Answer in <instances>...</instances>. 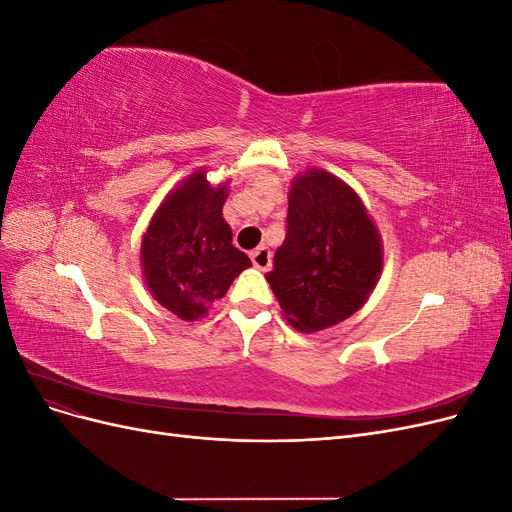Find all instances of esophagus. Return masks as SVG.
I'll return each instance as SVG.
<instances>
[{
	"mask_svg": "<svg viewBox=\"0 0 512 512\" xmlns=\"http://www.w3.org/2000/svg\"><path fill=\"white\" fill-rule=\"evenodd\" d=\"M252 262H254L256 269L267 271V269L271 267V252H269V247L260 245L258 250H254V252H252Z\"/></svg>",
	"mask_w": 512,
	"mask_h": 512,
	"instance_id": "esophagus-1",
	"label": "esophagus"
}]
</instances>
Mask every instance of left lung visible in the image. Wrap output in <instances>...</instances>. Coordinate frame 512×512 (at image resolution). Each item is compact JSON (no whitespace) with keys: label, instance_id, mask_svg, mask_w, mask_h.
Wrapping results in <instances>:
<instances>
[{"label":"left lung","instance_id":"obj_1","mask_svg":"<svg viewBox=\"0 0 512 512\" xmlns=\"http://www.w3.org/2000/svg\"><path fill=\"white\" fill-rule=\"evenodd\" d=\"M288 230L267 273L284 318L316 333L365 305L382 273V239L348 183L322 168L294 177Z\"/></svg>","mask_w":512,"mask_h":512}]
</instances>
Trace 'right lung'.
Listing matches in <instances>:
<instances>
[{
    "label": "right lung",
    "instance_id": "obj_1",
    "mask_svg": "<svg viewBox=\"0 0 512 512\" xmlns=\"http://www.w3.org/2000/svg\"><path fill=\"white\" fill-rule=\"evenodd\" d=\"M226 198L228 183L211 185L207 170H196L164 198L143 235L145 284L181 320L207 316L232 280L252 267L247 254L232 245L222 215Z\"/></svg>",
    "mask_w": 512,
    "mask_h": 512
}]
</instances>
